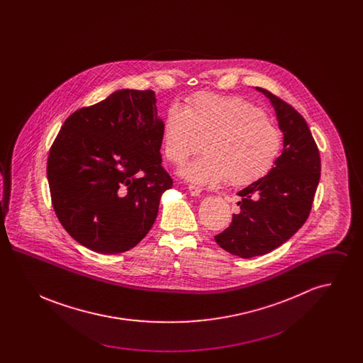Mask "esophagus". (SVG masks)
<instances>
[{
    "instance_id": "1",
    "label": "esophagus",
    "mask_w": 363,
    "mask_h": 363,
    "mask_svg": "<svg viewBox=\"0 0 363 363\" xmlns=\"http://www.w3.org/2000/svg\"><path fill=\"white\" fill-rule=\"evenodd\" d=\"M188 189H189L190 194L194 196V197H196V196H200V193H201V189H200L199 186H194V185H189Z\"/></svg>"
}]
</instances>
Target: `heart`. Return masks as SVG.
<instances>
[{"label":"heart","mask_w":363,"mask_h":363,"mask_svg":"<svg viewBox=\"0 0 363 363\" xmlns=\"http://www.w3.org/2000/svg\"><path fill=\"white\" fill-rule=\"evenodd\" d=\"M204 141L206 155L179 175L199 186H247L269 173L281 151L283 135L257 106L237 98L201 92L185 107L172 104L163 120V154L184 163Z\"/></svg>","instance_id":"1"}]
</instances>
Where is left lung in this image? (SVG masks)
<instances>
[{"instance_id": "1", "label": "left lung", "mask_w": 363, "mask_h": 363, "mask_svg": "<svg viewBox=\"0 0 363 363\" xmlns=\"http://www.w3.org/2000/svg\"><path fill=\"white\" fill-rule=\"evenodd\" d=\"M256 89L275 108L283 151L269 173L238 191L240 213L215 237L222 249L242 259L272 252L303 225L321 172L320 152L305 118L269 91Z\"/></svg>"}]
</instances>
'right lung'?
Wrapping results in <instances>:
<instances>
[{
    "mask_svg": "<svg viewBox=\"0 0 363 363\" xmlns=\"http://www.w3.org/2000/svg\"><path fill=\"white\" fill-rule=\"evenodd\" d=\"M151 89H118L64 122L48 159L55 215L70 237L102 255L135 247L173 179L162 167L163 121Z\"/></svg>",
    "mask_w": 363,
    "mask_h": 363,
    "instance_id": "add662e5",
    "label": "right lung"
}]
</instances>
